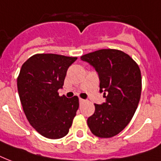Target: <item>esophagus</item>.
I'll return each instance as SVG.
<instances>
[{
	"label": "esophagus",
	"instance_id": "34e87169",
	"mask_svg": "<svg viewBox=\"0 0 161 161\" xmlns=\"http://www.w3.org/2000/svg\"><path fill=\"white\" fill-rule=\"evenodd\" d=\"M80 104H81V103H85V100L84 99H81V98H80Z\"/></svg>",
	"mask_w": 161,
	"mask_h": 161
}]
</instances>
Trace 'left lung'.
<instances>
[{
	"label": "left lung",
	"instance_id": "left-lung-1",
	"mask_svg": "<svg viewBox=\"0 0 161 161\" xmlns=\"http://www.w3.org/2000/svg\"><path fill=\"white\" fill-rule=\"evenodd\" d=\"M97 72L100 92L106 103L95 104L94 114L88 118L90 130L99 138L119 134L131 121L141 96V72L137 63L118 49H100L80 57Z\"/></svg>",
	"mask_w": 161,
	"mask_h": 161
}]
</instances>
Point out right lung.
I'll use <instances>...</instances> for the list:
<instances>
[{"instance_id": "right-lung-1", "label": "right lung", "mask_w": 161, "mask_h": 161, "mask_svg": "<svg viewBox=\"0 0 161 161\" xmlns=\"http://www.w3.org/2000/svg\"><path fill=\"white\" fill-rule=\"evenodd\" d=\"M76 57L37 53L22 64L17 77V90L23 112L36 131L57 139L69 133L79 108L76 96L60 97L67 69Z\"/></svg>"}]
</instances>
